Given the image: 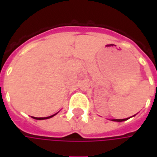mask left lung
Listing matches in <instances>:
<instances>
[{
	"instance_id": "1",
	"label": "left lung",
	"mask_w": 157,
	"mask_h": 157,
	"mask_svg": "<svg viewBox=\"0 0 157 157\" xmlns=\"http://www.w3.org/2000/svg\"><path fill=\"white\" fill-rule=\"evenodd\" d=\"M128 118H123V119H113V121H117V122H122V121H125L127 120Z\"/></svg>"
}]
</instances>
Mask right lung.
<instances>
[{"instance_id":"obj_1","label":"right lung","mask_w":157,"mask_h":157,"mask_svg":"<svg viewBox=\"0 0 157 157\" xmlns=\"http://www.w3.org/2000/svg\"><path fill=\"white\" fill-rule=\"evenodd\" d=\"M56 114V113H55ZM55 114H54V115H51L49 116V117H46V118H35V117H33V118H35V119H39V120H41V119H47V118H52L53 116H55Z\"/></svg>"}]
</instances>
